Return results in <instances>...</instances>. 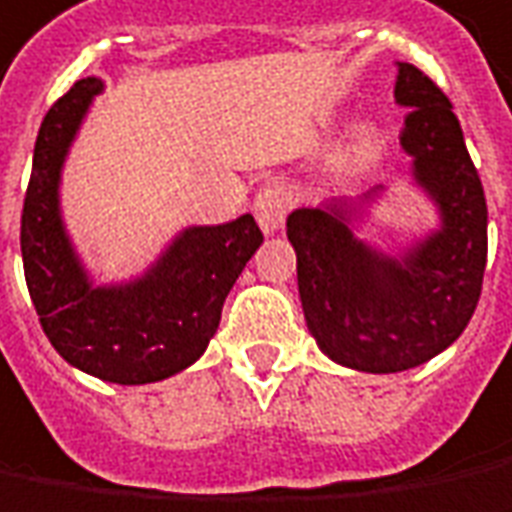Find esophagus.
Returning a JSON list of instances; mask_svg holds the SVG:
<instances>
[{
    "label": "esophagus",
    "mask_w": 512,
    "mask_h": 512,
    "mask_svg": "<svg viewBox=\"0 0 512 512\" xmlns=\"http://www.w3.org/2000/svg\"><path fill=\"white\" fill-rule=\"evenodd\" d=\"M253 214H256V222H259L262 233H267V236L279 233L281 225H284V216H287V194H284V188L264 185L262 191L256 194V200H253Z\"/></svg>",
    "instance_id": "34e87169"
}]
</instances>
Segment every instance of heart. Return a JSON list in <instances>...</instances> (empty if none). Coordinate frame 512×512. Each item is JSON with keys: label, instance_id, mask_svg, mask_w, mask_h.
I'll return each instance as SVG.
<instances>
[{"label": "heart", "instance_id": "obj_1", "mask_svg": "<svg viewBox=\"0 0 512 512\" xmlns=\"http://www.w3.org/2000/svg\"><path fill=\"white\" fill-rule=\"evenodd\" d=\"M372 143H375V135H372V132H360L358 135L360 149H372Z\"/></svg>", "mask_w": 512, "mask_h": 512}]
</instances>
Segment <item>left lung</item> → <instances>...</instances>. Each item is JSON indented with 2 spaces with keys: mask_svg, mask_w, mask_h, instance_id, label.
I'll return each instance as SVG.
<instances>
[{
  "mask_svg": "<svg viewBox=\"0 0 512 512\" xmlns=\"http://www.w3.org/2000/svg\"><path fill=\"white\" fill-rule=\"evenodd\" d=\"M394 101L408 109L400 146L411 185L434 205L437 228L397 250L363 239L360 222L383 185L287 216L310 335L329 360L369 375L406 372L454 344L488 262V202L451 101L406 61H397Z\"/></svg>",
  "mask_w": 512,
  "mask_h": 512,
  "instance_id": "left-lung-1",
  "label": "left lung"
}]
</instances>
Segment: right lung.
Masks as SVG:
<instances>
[{
  "label": "right lung",
  "instance_id": "right-lung-1",
  "mask_svg": "<svg viewBox=\"0 0 512 512\" xmlns=\"http://www.w3.org/2000/svg\"><path fill=\"white\" fill-rule=\"evenodd\" d=\"M101 92V78H81L44 115L24 194V279L61 358L106 383L143 386L202 358L225 298L264 236L250 214L225 225H188L143 273L95 281L64 222L61 171Z\"/></svg>",
  "mask_w": 512,
  "mask_h": 512
}]
</instances>
